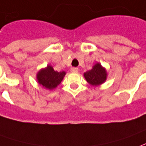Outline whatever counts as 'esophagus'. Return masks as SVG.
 <instances>
[{"instance_id": "obj_1", "label": "esophagus", "mask_w": 146, "mask_h": 146, "mask_svg": "<svg viewBox=\"0 0 146 146\" xmlns=\"http://www.w3.org/2000/svg\"><path fill=\"white\" fill-rule=\"evenodd\" d=\"M70 70H71V72H72V73H77V72H78V69L76 68V67H73V68H71Z\"/></svg>"}]
</instances>
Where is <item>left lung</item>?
I'll use <instances>...</instances> for the list:
<instances>
[{
	"label": "left lung",
	"mask_w": 146,
	"mask_h": 146,
	"mask_svg": "<svg viewBox=\"0 0 146 146\" xmlns=\"http://www.w3.org/2000/svg\"><path fill=\"white\" fill-rule=\"evenodd\" d=\"M106 69L103 67L99 62L96 63L93 66V68L84 73V77L86 78V81L92 86H99L105 83L107 79Z\"/></svg>",
	"instance_id": "8db88e82"
}]
</instances>
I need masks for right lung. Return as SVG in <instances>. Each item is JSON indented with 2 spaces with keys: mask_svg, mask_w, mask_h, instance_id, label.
I'll use <instances>...</instances> for the list:
<instances>
[{
  "mask_svg": "<svg viewBox=\"0 0 146 146\" xmlns=\"http://www.w3.org/2000/svg\"><path fill=\"white\" fill-rule=\"evenodd\" d=\"M66 72L55 71L52 66L48 65L45 68L40 69L36 73V81L40 86L48 90L56 89L60 84Z\"/></svg>",
  "mask_w": 146,
  "mask_h": 146,
  "instance_id": "obj_1",
  "label": "right lung"
}]
</instances>
